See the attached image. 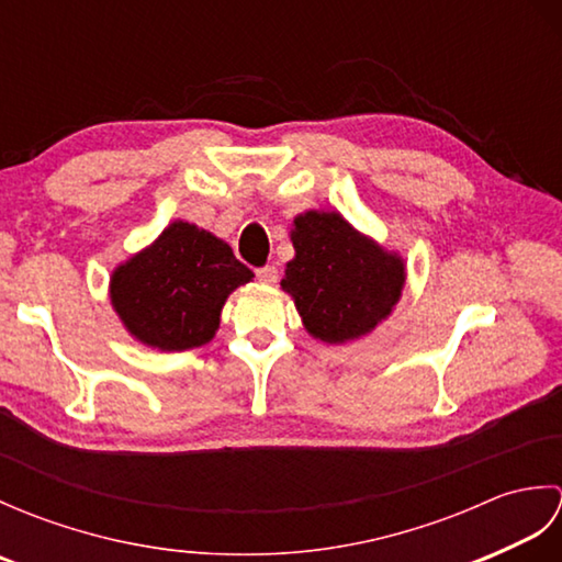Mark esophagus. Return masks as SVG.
<instances>
[{"mask_svg": "<svg viewBox=\"0 0 562 562\" xmlns=\"http://www.w3.org/2000/svg\"><path fill=\"white\" fill-rule=\"evenodd\" d=\"M256 278H258L262 284H274V282H278V268H274V266L258 268V270H256Z\"/></svg>", "mask_w": 562, "mask_h": 562, "instance_id": "34e87169", "label": "esophagus"}]
</instances>
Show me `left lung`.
<instances>
[{"instance_id": "8db88e82", "label": "left lung", "mask_w": 562, "mask_h": 562, "mask_svg": "<svg viewBox=\"0 0 562 562\" xmlns=\"http://www.w3.org/2000/svg\"><path fill=\"white\" fill-rule=\"evenodd\" d=\"M294 258L280 282L312 338L340 345L386 321L405 288V260L336 210H306L290 229Z\"/></svg>"}]
</instances>
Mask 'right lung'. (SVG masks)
Wrapping results in <instances>:
<instances>
[{
    "instance_id": "right-lung-1",
    "label": "right lung",
    "mask_w": 562,
    "mask_h": 562,
    "mask_svg": "<svg viewBox=\"0 0 562 562\" xmlns=\"http://www.w3.org/2000/svg\"><path fill=\"white\" fill-rule=\"evenodd\" d=\"M254 280L232 246L183 220L111 274V306L137 342L161 352L200 348L220 328L222 306Z\"/></svg>"
}]
</instances>
